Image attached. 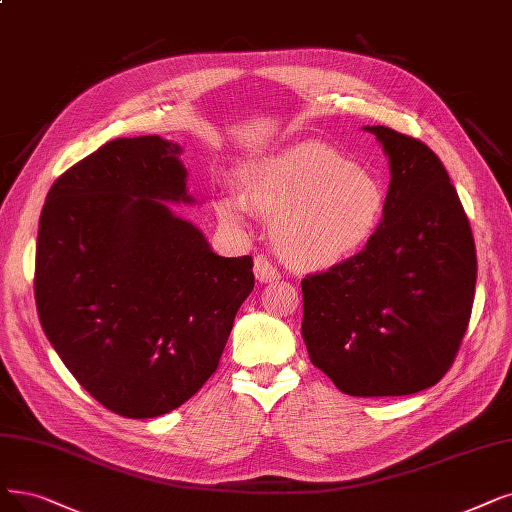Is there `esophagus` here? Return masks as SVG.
<instances>
[{"mask_svg":"<svg viewBox=\"0 0 512 512\" xmlns=\"http://www.w3.org/2000/svg\"><path fill=\"white\" fill-rule=\"evenodd\" d=\"M254 275L260 283H273L279 279V271L273 267L271 260L264 256L254 258Z\"/></svg>","mask_w":512,"mask_h":512,"instance_id":"34e87169","label":"esophagus"}]
</instances>
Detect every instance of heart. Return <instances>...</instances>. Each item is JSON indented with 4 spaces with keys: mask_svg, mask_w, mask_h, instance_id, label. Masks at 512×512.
<instances>
[{
    "mask_svg": "<svg viewBox=\"0 0 512 512\" xmlns=\"http://www.w3.org/2000/svg\"><path fill=\"white\" fill-rule=\"evenodd\" d=\"M239 187L241 197H218L220 222L241 229L248 208L271 218L279 256L300 269H330L365 252L388 210L378 176L319 142L245 163Z\"/></svg>",
    "mask_w": 512,
    "mask_h": 512,
    "instance_id": "obj_1",
    "label": "heart"
}]
</instances>
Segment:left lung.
<instances>
[{
    "label": "left lung",
    "instance_id": "1",
    "mask_svg": "<svg viewBox=\"0 0 512 512\" xmlns=\"http://www.w3.org/2000/svg\"><path fill=\"white\" fill-rule=\"evenodd\" d=\"M391 182L378 237L302 279V338L315 367L353 397H401L454 363L475 300L477 252L458 193L424 142L365 126Z\"/></svg>",
    "mask_w": 512,
    "mask_h": 512
}]
</instances>
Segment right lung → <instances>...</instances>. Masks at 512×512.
Segmentation results:
<instances>
[{
  "mask_svg": "<svg viewBox=\"0 0 512 512\" xmlns=\"http://www.w3.org/2000/svg\"><path fill=\"white\" fill-rule=\"evenodd\" d=\"M180 155L159 136L111 140L54 182L39 218L44 332L100 405L136 420L206 384L254 290L250 256H218L170 210L195 203Z\"/></svg>",
  "mask_w": 512,
  "mask_h": 512,
  "instance_id": "1",
  "label": "right lung"
}]
</instances>
